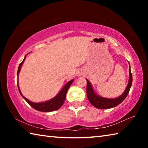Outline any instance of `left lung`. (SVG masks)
Instances as JSON below:
<instances>
[{
  "label": "left lung",
  "instance_id": "obj_1",
  "mask_svg": "<svg viewBox=\"0 0 148 148\" xmlns=\"http://www.w3.org/2000/svg\"><path fill=\"white\" fill-rule=\"evenodd\" d=\"M87 80V95L89 101L90 102L92 106L99 109H108L116 107L117 105L124 101L125 99L126 98L127 95L129 94V92L131 89L132 83V76L131 71V66L129 64V84L125 89V91L121 96H119L117 98L115 99H106L104 97H100L98 95L95 93L93 89H92V86L88 79Z\"/></svg>",
  "mask_w": 148,
  "mask_h": 148
}]
</instances>
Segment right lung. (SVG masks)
<instances>
[{
  "instance_id": "1",
  "label": "right lung",
  "mask_w": 148,
  "mask_h": 148,
  "mask_svg": "<svg viewBox=\"0 0 148 148\" xmlns=\"http://www.w3.org/2000/svg\"><path fill=\"white\" fill-rule=\"evenodd\" d=\"M25 58H26V56L25 57L23 61H22L19 65L18 70H17V76H18L20 70H21V67L22 66V64H23ZM73 81L74 79H72L71 81H69L68 83L65 85L63 88L61 89V91L59 92V94L56 95L54 98L49 100V101H47L44 102H40V103L32 102L31 101H30L29 100H28L27 98H25L24 96H23L21 91H20L18 84H17V87H18V89L20 94H21V96L23 97V98L25 100V101L27 102V103H28L30 106H32L35 110H38V111L48 112H52V111H55V110H58L62 106V105L63 104L64 102L65 101L66 92L68 91L69 87L71 86V85L72 84V82H73Z\"/></svg>"
}]
</instances>
